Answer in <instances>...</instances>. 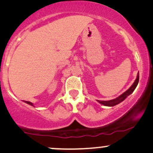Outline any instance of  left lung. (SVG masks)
<instances>
[{
	"label": "left lung",
	"instance_id": "1",
	"mask_svg": "<svg viewBox=\"0 0 153 153\" xmlns=\"http://www.w3.org/2000/svg\"><path fill=\"white\" fill-rule=\"evenodd\" d=\"M139 80V75L138 73V75H137V79L135 80V81H134L133 85H132L131 86L130 88L126 91L124 92L123 94H121L120 97H118L116 99H114V100H109V101H98V102H100V104H102V105H105V106H109V107L115 106V105H117V104L120 103V102H123L128 95H130L134 91V89L136 88V87H137V85H138Z\"/></svg>",
	"mask_w": 153,
	"mask_h": 153
}]
</instances>
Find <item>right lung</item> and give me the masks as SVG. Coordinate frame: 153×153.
I'll return each mask as SVG.
<instances>
[{
  "mask_svg": "<svg viewBox=\"0 0 153 153\" xmlns=\"http://www.w3.org/2000/svg\"><path fill=\"white\" fill-rule=\"evenodd\" d=\"M25 102H26V103L28 104V105H32V106H33V104L32 103V102H27V101H25Z\"/></svg>",
  "mask_w": 153,
  "mask_h": 153,
  "instance_id": "add662e5",
  "label": "right lung"
}]
</instances>
